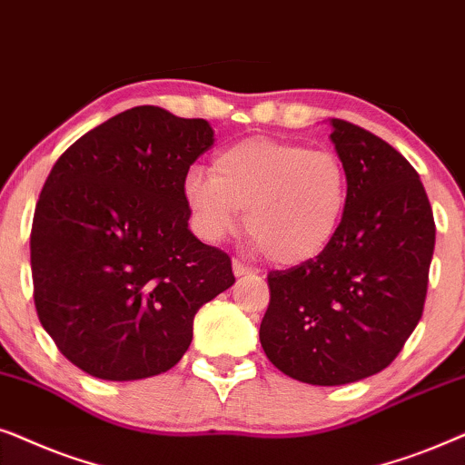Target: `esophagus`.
Wrapping results in <instances>:
<instances>
[{"label": "esophagus", "instance_id": "1", "mask_svg": "<svg viewBox=\"0 0 465 465\" xmlns=\"http://www.w3.org/2000/svg\"><path fill=\"white\" fill-rule=\"evenodd\" d=\"M232 270H233V274H236L238 278H242V276H255V270L249 268V265H244L242 262H238V259H233Z\"/></svg>", "mask_w": 465, "mask_h": 465}]
</instances>
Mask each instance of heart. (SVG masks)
<instances>
[{
	"label": "heart",
	"instance_id": "obj_1",
	"mask_svg": "<svg viewBox=\"0 0 465 465\" xmlns=\"http://www.w3.org/2000/svg\"><path fill=\"white\" fill-rule=\"evenodd\" d=\"M195 232L221 242L240 225L272 263L293 268L319 257L342 225L349 174L331 151L300 142L246 138L213 159V176L191 170L183 181Z\"/></svg>",
	"mask_w": 465,
	"mask_h": 465
}]
</instances>
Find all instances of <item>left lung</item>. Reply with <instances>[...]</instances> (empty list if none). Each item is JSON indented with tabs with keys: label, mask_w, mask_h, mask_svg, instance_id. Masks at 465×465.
Listing matches in <instances>:
<instances>
[{
	"label": "left lung",
	"mask_w": 465,
	"mask_h": 465,
	"mask_svg": "<svg viewBox=\"0 0 465 465\" xmlns=\"http://www.w3.org/2000/svg\"><path fill=\"white\" fill-rule=\"evenodd\" d=\"M349 174V206L331 244L311 262L270 272L259 327L282 374L333 387L379 374L423 314L436 225L419 174L385 140L331 119Z\"/></svg>",
	"instance_id": "8db88e82"
}]
</instances>
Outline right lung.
<instances>
[{
  "label": "right lung",
  "mask_w": 465,
  "mask_h": 465,
  "mask_svg": "<svg viewBox=\"0 0 465 465\" xmlns=\"http://www.w3.org/2000/svg\"><path fill=\"white\" fill-rule=\"evenodd\" d=\"M213 144L208 121L138 106L53 165L31 227L34 300L83 372H168L193 340L195 312L236 282L225 252L193 236L183 200L191 163Z\"/></svg>",
  "instance_id": "1"
}]
</instances>
